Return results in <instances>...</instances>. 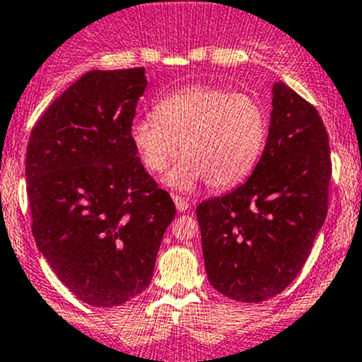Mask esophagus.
I'll use <instances>...</instances> for the list:
<instances>
[{"instance_id":"34e87169","label":"esophagus","mask_w":362,"mask_h":362,"mask_svg":"<svg viewBox=\"0 0 362 362\" xmlns=\"http://www.w3.org/2000/svg\"><path fill=\"white\" fill-rule=\"evenodd\" d=\"M173 201H175V206H177L178 211H187L189 206H191V203H189L185 197H180V196H173Z\"/></svg>"}]
</instances>
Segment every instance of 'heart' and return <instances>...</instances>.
I'll return each instance as SVG.
<instances>
[{
	"label": "heart",
	"mask_w": 362,
	"mask_h": 362,
	"mask_svg": "<svg viewBox=\"0 0 362 362\" xmlns=\"http://www.w3.org/2000/svg\"><path fill=\"white\" fill-rule=\"evenodd\" d=\"M130 139L146 168L161 173L178 151L182 156L166 175V184L191 191L208 180L227 189L255 168L267 139V116L250 95L192 85L166 95L154 116L136 117Z\"/></svg>",
	"instance_id": "b5f03b06"
}]
</instances>
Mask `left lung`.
Instances as JSON below:
<instances>
[{
	"mask_svg": "<svg viewBox=\"0 0 362 362\" xmlns=\"http://www.w3.org/2000/svg\"><path fill=\"white\" fill-rule=\"evenodd\" d=\"M329 180L321 116L295 90L276 83L267 142L251 177L196 208L211 286L245 303L286 290L326 220Z\"/></svg>",
	"mask_w": 362,
	"mask_h": 362,
	"instance_id": "1",
	"label": "left lung"
}]
</instances>
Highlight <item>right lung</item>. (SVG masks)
<instances>
[{"instance_id":"right-lung-1","label":"right lung","mask_w":362,"mask_h":362,"mask_svg":"<svg viewBox=\"0 0 362 362\" xmlns=\"http://www.w3.org/2000/svg\"><path fill=\"white\" fill-rule=\"evenodd\" d=\"M146 69L90 71L33 128L25 180L33 235L52 271L93 307H116L152 279L175 216L130 139Z\"/></svg>"}]
</instances>
